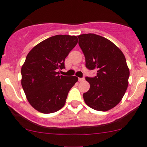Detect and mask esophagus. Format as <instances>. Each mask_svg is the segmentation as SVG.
Wrapping results in <instances>:
<instances>
[{
    "label": "esophagus",
    "instance_id": "esophagus-1",
    "mask_svg": "<svg viewBox=\"0 0 147 147\" xmlns=\"http://www.w3.org/2000/svg\"><path fill=\"white\" fill-rule=\"evenodd\" d=\"M84 80H85L84 78H79V82H84Z\"/></svg>",
    "mask_w": 147,
    "mask_h": 147
}]
</instances>
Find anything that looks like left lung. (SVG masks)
<instances>
[{"label":"left lung","instance_id":"left-lung-1","mask_svg":"<svg viewBox=\"0 0 147 147\" xmlns=\"http://www.w3.org/2000/svg\"><path fill=\"white\" fill-rule=\"evenodd\" d=\"M79 45L89 70L97 76L86 77L90 89L84 93V102L91 109L107 111L120 102L129 85V69L121 50L113 42L95 34L79 36Z\"/></svg>","mask_w":147,"mask_h":147}]
</instances>
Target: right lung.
<instances>
[{
  "instance_id": "add662e5",
  "label": "right lung",
  "mask_w": 147,
  "mask_h": 147,
  "mask_svg": "<svg viewBox=\"0 0 147 147\" xmlns=\"http://www.w3.org/2000/svg\"><path fill=\"white\" fill-rule=\"evenodd\" d=\"M78 43L76 36L56 35L35 45L27 55L21 68V85L26 98L42 113L60 110L69 90L78 81L75 76L59 75L64 61Z\"/></svg>"
}]
</instances>
